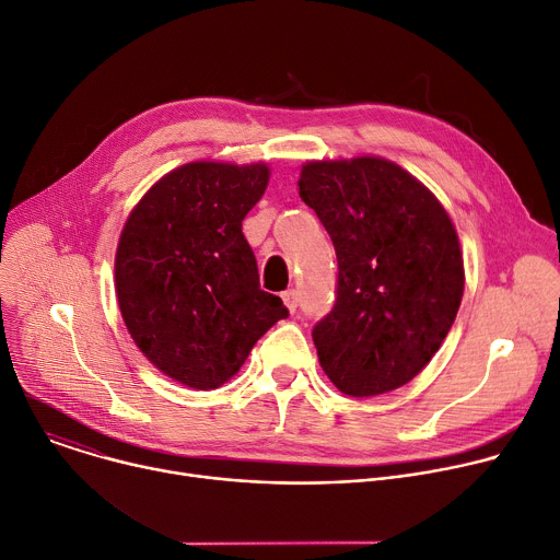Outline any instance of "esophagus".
<instances>
[{
	"instance_id": "1",
	"label": "esophagus",
	"mask_w": 560,
	"mask_h": 560,
	"mask_svg": "<svg viewBox=\"0 0 560 560\" xmlns=\"http://www.w3.org/2000/svg\"><path fill=\"white\" fill-rule=\"evenodd\" d=\"M281 299H283V303H285V307H288L290 312H296V307H299V290L290 288V290H285V292L281 294Z\"/></svg>"
}]
</instances>
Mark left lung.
I'll return each mask as SVG.
<instances>
[{"label":"left lung","mask_w":560,"mask_h":560,"mask_svg":"<svg viewBox=\"0 0 560 560\" xmlns=\"http://www.w3.org/2000/svg\"><path fill=\"white\" fill-rule=\"evenodd\" d=\"M299 197L328 230L339 264L335 305L312 328L318 363L350 396L406 385L441 348L463 296L447 212L378 156L310 162Z\"/></svg>","instance_id":"obj_1"}]
</instances>
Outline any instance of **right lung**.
Masks as SVG:
<instances>
[{
  "mask_svg": "<svg viewBox=\"0 0 560 560\" xmlns=\"http://www.w3.org/2000/svg\"><path fill=\"white\" fill-rule=\"evenodd\" d=\"M264 164H186L130 212L115 257L124 324L166 376L214 389L288 316L259 285L244 217L268 186Z\"/></svg>",
  "mask_w": 560,
  "mask_h": 560,
  "instance_id": "1",
  "label": "right lung"
}]
</instances>
